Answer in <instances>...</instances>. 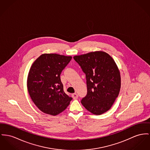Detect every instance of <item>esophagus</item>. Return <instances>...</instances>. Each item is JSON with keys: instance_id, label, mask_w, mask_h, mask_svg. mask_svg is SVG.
I'll return each mask as SVG.
<instances>
[{"instance_id": "34e87169", "label": "esophagus", "mask_w": 150, "mask_h": 150, "mask_svg": "<svg viewBox=\"0 0 150 150\" xmlns=\"http://www.w3.org/2000/svg\"><path fill=\"white\" fill-rule=\"evenodd\" d=\"M72 97H73V98L74 100H77V99L78 98V97H79V96H78L77 94L74 93V94H72Z\"/></svg>"}]
</instances>
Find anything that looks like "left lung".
Returning a JSON list of instances; mask_svg holds the SVG:
<instances>
[{
    "instance_id": "8db88e82",
    "label": "left lung",
    "mask_w": 150,
    "mask_h": 150,
    "mask_svg": "<svg viewBox=\"0 0 150 150\" xmlns=\"http://www.w3.org/2000/svg\"><path fill=\"white\" fill-rule=\"evenodd\" d=\"M73 59L86 75L87 94L81 103L93 114L106 112L118 97L120 89V70L114 60L102 51L75 56Z\"/></svg>"
}]
</instances>
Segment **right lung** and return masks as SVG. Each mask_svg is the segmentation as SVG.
<instances>
[{
    "mask_svg": "<svg viewBox=\"0 0 150 150\" xmlns=\"http://www.w3.org/2000/svg\"><path fill=\"white\" fill-rule=\"evenodd\" d=\"M71 59V56L42 54L32 65L27 88L32 101L42 112L56 115L69 105L72 98L64 92L60 74Z\"/></svg>",
    "mask_w": 150,
    "mask_h": 150,
    "instance_id": "right-lung-1",
    "label": "right lung"
}]
</instances>
